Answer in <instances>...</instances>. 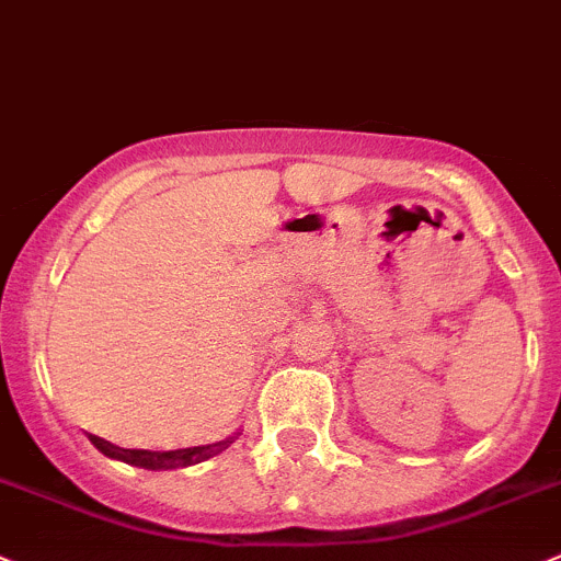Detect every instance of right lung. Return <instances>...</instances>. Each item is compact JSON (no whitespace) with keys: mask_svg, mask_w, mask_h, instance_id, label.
<instances>
[{"mask_svg":"<svg viewBox=\"0 0 561 561\" xmlns=\"http://www.w3.org/2000/svg\"><path fill=\"white\" fill-rule=\"evenodd\" d=\"M238 438L230 436L225 442H216V444H205V447H188V449H172V453H150V449H123V447H114V444L103 442V438L92 436V444L101 449L106 458L114 460H123V463L130 466H139V469H150V471H170V469H186V466L194 463H203V460L214 458V455L225 453L232 442Z\"/></svg>","mask_w":561,"mask_h":561,"instance_id":"1","label":"right lung"}]
</instances>
